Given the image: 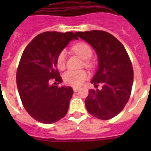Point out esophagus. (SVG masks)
<instances>
[{
  "label": "esophagus",
  "instance_id": "1",
  "mask_svg": "<svg viewBox=\"0 0 151 151\" xmlns=\"http://www.w3.org/2000/svg\"><path fill=\"white\" fill-rule=\"evenodd\" d=\"M80 89V88H78V87H73V92H78V90Z\"/></svg>",
  "mask_w": 151,
  "mask_h": 151
}]
</instances>
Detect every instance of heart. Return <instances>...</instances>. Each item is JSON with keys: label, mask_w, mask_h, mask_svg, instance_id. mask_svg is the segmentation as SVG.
Listing matches in <instances>:
<instances>
[{"label": "heart", "mask_w": 151, "mask_h": 151, "mask_svg": "<svg viewBox=\"0 0 151 151\" xmlns=\"http://www.w3.org/2000/svg\"><path fill=\"white\" fill-rule=\"evenodd\" d=\"M73 51L75 54L85 59V66L90 67L92 66V63L88 59L92 57V50L91 47L85 43H78L72 48ZM66 63V53L65 52H61L58 55L56 59L57 67L59 70H63L65 67ZM88 78V73L85 70H70L66 71L63 75L64 82L69 85L72 86H80Z\"/></svg>", "instance_id": "1"}]
</instances>
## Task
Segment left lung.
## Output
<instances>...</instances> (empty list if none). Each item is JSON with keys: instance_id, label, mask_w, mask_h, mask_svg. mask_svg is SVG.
I'll return each instance as SVG.
<instances>
[{"instance_id": "1", "label": "left lung", "mask_w": 151, "mask_h": 151, "mask_svg": "<svg viewBox=\"0 0 151 151\" xmlns=\"http://www.w3.org/2000/svg\"><path fill=\"white\" fill-rule=\"evenodd\" d=\"M80 38L94 48L99 68L85 99V107L92 116L108 120L117 116L129 99L133 83V69L125 48L112 34L102 30L76 32Z\"/></svg>"}]
</instances>
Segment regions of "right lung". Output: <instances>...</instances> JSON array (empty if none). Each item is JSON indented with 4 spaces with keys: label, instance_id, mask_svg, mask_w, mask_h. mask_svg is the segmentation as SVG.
<instances>
[{
    "label": "right lung",
    "instance_id": "add662e5",
    "mask_svg": "<svg viewBox=\"0 0 151 151\" xmlns=\"http://www.w3.org/2000/svg\"><path fill=\"white\" fill-rule=\"evenodd\" d=\"M73 39H78L73 32H44L23 51L16 73L18 91L27 113L37 122L55 123L68 111L72 88L55 86L50 82L63 81L56 59Z\"/></svg>",
    "mask_w": 151,
    "mask_h": 151
}]
</instances>
